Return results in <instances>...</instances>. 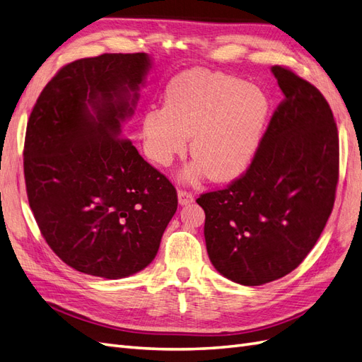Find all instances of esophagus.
Instances as JSON below:
<instances>
[{"label": "esophagus", "instance_id": "obj_1", "mask_svg": "<svg viewBox=\"0 0 362 362\" xmlns=\"http://www.w3.org/2000/svg\"><path fill=\"white\" fill-rule=\"evenodd\" d=\"M194 201V198H193V194L190 193V192H187V190H178V202H180V205H187V204H192Z\"/></svg>", "mask_w": 362, "mask_h": 362}]
</instances>
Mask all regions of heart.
Returning <instances> with one entry per match:
<instances>
[{"label": "heart", "instance_id": "heart-1", "mask_svg": "<svg viewBox=\"0 0 362 362\" xmlns=\"http://www.w3.org/2000/svg\"><path fill=\"white\" fill-rule=\"evenodd\" d=\"M270 116L267 95L233 75L194 69L178 75L164 95V108L144 116L145 152L168 168L192 137L196 160L185 180L225 182L238 178L257 157Z\"/></svg>", "mask_w": 362, "mask_h": 362}]
</instances>
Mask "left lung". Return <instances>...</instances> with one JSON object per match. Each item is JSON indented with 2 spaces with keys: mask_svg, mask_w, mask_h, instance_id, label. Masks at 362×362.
Segmentation results:
<instances>
[{
  "mask_svg": "<svg viewBox=\"0 0 362 362\" xmlns=\"http://www.w3.org/2000/svg\"><path fill=\"white\" fill-rule=\"evenodd\" d=\"M284 93L258 154L226 189L201 194L206 252L216 270L242 286L288 275L319 240L338 182V129L315 86L272 66Z\"/></svg>",
  "mask_w": 362,
  "mask_h": 362,
  "instance_id": "1",
  "label": "left lung"
}]
</instances>
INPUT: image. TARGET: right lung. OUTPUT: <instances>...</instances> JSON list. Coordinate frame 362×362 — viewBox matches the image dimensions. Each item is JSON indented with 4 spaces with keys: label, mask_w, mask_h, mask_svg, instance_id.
<instances>
[{
    "label": "right lung",
    "mask_w": 362,
    "mask_h": 362,
    "mask_svg": "<svg viewBox=\"0 0 362 362\" xmlns=\"http://www.w3.org/2000/svg\"><path fill=\"white\" fill-rule=\"evenodd\" d=\"M149 69L145 52L68 63L28 119L30 208L54 254L86 275L119 279L144 270L177 211L172 182L120 129Z\"/></svg>",
    "instance_id": "add662e5"
}]
</instances>
